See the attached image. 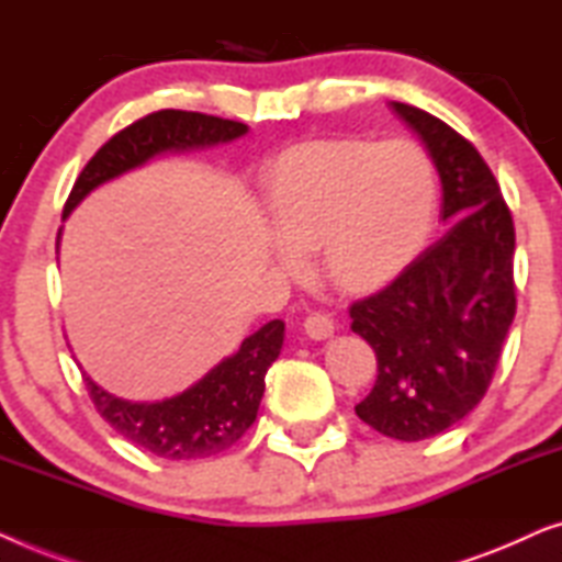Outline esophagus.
I'll use <instances>...</instances> for the list:
<instances>
[{
  "mask_svg": "<svg viewBox=\"0 0 562 562\" xmlns=\"http://www.w3.org/2000/svg\"><path fill=\"white\" fill-rule=\"evenodd\" d=\"M304 333L312 337V340H329L335 335V322L327 317V314L314 312L304 319Z\"/></svg>",
  "mask_w": 562,
  "mask_h": 562,
  "instance_id": "1",
  "label": "esophagus"
}]
</instances>
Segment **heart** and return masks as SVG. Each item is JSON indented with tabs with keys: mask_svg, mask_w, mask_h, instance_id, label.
I'll use <instances>...</instances> for the list:
<instances>
[{
	"mask_svg": "<svg viewBox=\"0 0 562 562\" xmlns=\"http://www.w3.org/2000/svg\"><path fill=\"white\" fill-rule=\"evenodd\" d=\"M260 202L286 250L312 252L314 273L342 294H375L394 283L432 235L437 179L414 140L329 137L283 150L266 168ZM292 252L289 254L288 250Z\"/></svg>",
	"mask_w": 562,
	"mask_h": 562,
	"instance_id": "heart-1",
	"label": "heart"
}]
</instances>
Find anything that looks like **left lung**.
Masks as SVG:
<instances>
[{"label":"left lung","mask_w":562,"mask_h":562,"mask_svg":"<svg viewBox=\"0 0 562 562\" xmlns=\"http://www.w3.org/2000/svg\"><path fill=\"white\" fill-rule=\"evenodd\" d=\"M442 183L448 227L381 294L350 306L379 379L356 414L375 432L419 442L458 425L486 394L509 333L514 222L481 153L419 106L391 102Z\"/></svg>","instance_id":"obj_1"}]
</instances>
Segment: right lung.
<instances>
[{"label": "right lung", "instance_id": "obj_1", "mask_svg": "<svg viewBox=\"0 0 562 562\" xmlns=\"http://www.w3.org/2000/svg\"><path fill=\"white\" fill-rule=\"evenodd\" d=\"M248 135V125L233 120L212 117L202 112L160 110L133 122L97 150L68 196L64 220L87 199L91 191L104 187L153 158L168 153H191L217 148ZM58 229L56 248L60 250ZM286 325L281 319L268 322L245 337L240 350L222 358L202 379L183 389L181 394L160 402H130L110 394L83 373L89 396L97 412L137 448L164 460H199L227 450L256 422L260 398L266 391V373L281 356ZM81 368V366H79Z\"/></svg>", "mask_w": 562, "mask_h": 562}]
</instances>
